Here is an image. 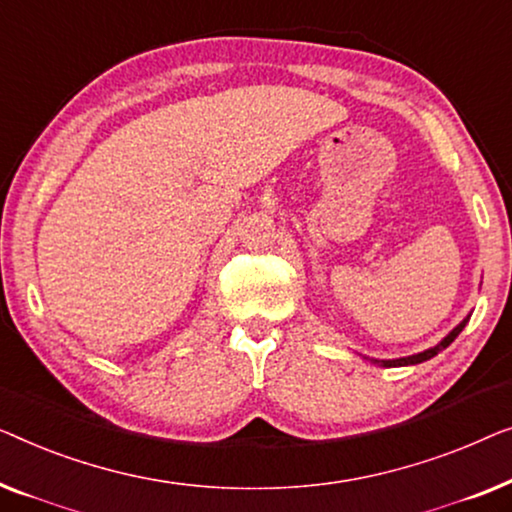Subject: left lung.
<instances>
[{
  "label": "left lung",
  "mask_w": 512,
  "mask_h": 512,
  "mask_svg": "<svg viewBox=\"0 0 512 512\" xmlns=\"http://www.w3.org/2000/svg\"><path fill=\"white\" fill-rule=\"evenodd\" d=\"M466 322H469V320H464L462 325H457L455 329H452L450 334L445 336L441 343L434 345V348H429V350L420 352V355H413V357H401V359H385V362H378V364H383V366H387V369H390V366H408V364H420V362H427V359H431L434 355H438V352L445 350L452 341H455V338L459 336V331H462V329L466 327Z\"/></svg>",
  "instance_id": "left-lung-1"
}]
</instances>
